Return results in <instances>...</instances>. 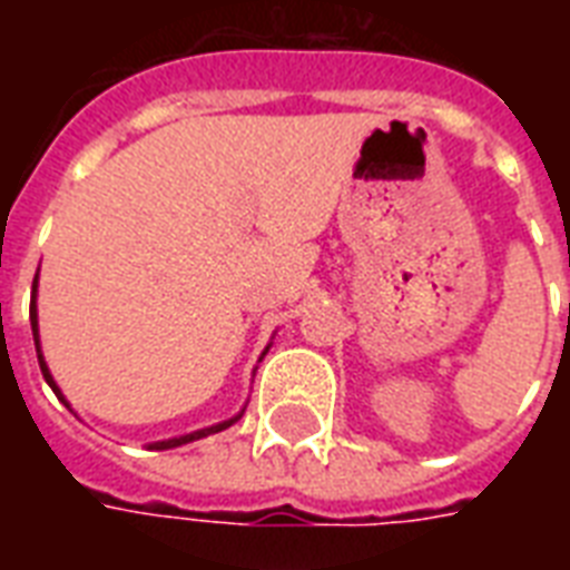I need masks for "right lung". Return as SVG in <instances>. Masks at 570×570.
<instances>
[{
    "label": "right lung",
    "mask_w": 570,
    "mask_h": 570,
    "mask_svg": "<svg viewBox=\"0 0 570 570\" xmlns=\"http://www.w3.org/2000/svg\"><path fill=\"white\" fill-rule=\"evenodd\" d=\"M31 334H35V348H38V364H40V373H43V379H47V384L52 387V393H56L65 405H70L65 399V393H61V387L56 384V379H52V373H49L47 361H43V352H40V331H38V275H35V284H31ZM272 346V343H268ZM266 346V352H268ZM263 352V355H266ZM245 414V407H242L239 414L230 416V420H224V423H215V425H206V429H197V432H189V434H180V438H168V441H156L150 443V450H174V446H183V443H191V441H200V438H206V434H215V432H224V429H230L239 416Z\"/></svg>",
    "instance_id": "right-lung-1"
}]
</instances>
